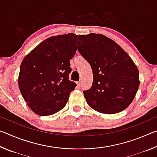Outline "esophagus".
<instances>
[{
  "label": "esophagus",
  "mask_w": 157,
  "mask_h": 157,
  "mask_svg": "<svg viewBox=\"0 0 157 157\" xmlns=\"http://www.w3.org/2000/svg\"><path fill=\"white\" fill-rule=\"evenodd\" d=\"M76 84H77V86H78V88H79V87L81 86V82H77Z\"/></svg>",
  "instance_id": "34e87169"
}]
</instances>
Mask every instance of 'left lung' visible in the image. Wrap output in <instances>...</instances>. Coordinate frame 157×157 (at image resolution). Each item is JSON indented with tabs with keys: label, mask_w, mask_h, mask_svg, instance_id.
Here are the masks:
<instances>
[{
	"label": "left lung",
	"mask_w": 157,
	"mask_h": 157,
	"mask_svg": "<svg viewBox=\"0 0 157 157\" xmlns=\"http://www.w3.org/2000/svg\"><path fill=\"white\" fill-rule=\"evenodd\" d=\"M77 46L93 71L92 86L84 91L89 107L106 114L128 107L140 84L139 69L129 55L101 34L79 35Z\"/></svg>",
	"instance_id": "1"
}]
</instances>
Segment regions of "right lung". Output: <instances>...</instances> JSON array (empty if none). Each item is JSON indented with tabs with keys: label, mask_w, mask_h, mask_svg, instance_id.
I'll return each mask as SVG.
<instances>
[{
	"label": "right lung",
	"mask_w": 157,
	"mask_h": 157,
	"mask_svg": "<svg viewBox=\"0 0 157 157\" xmlns=\"http://www.w3.org/2000/svg\"><path fill=\"white\" fill-rule=\"evenodd\" d=\"M73 33L50 36L23 59L18 86L30 109L41 116L52 115L65 107L77 84L70 81V60L75 55Z\"/></svg>",
	"instance_id": "right-lung-1"
}]
</instances>
